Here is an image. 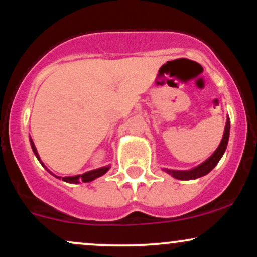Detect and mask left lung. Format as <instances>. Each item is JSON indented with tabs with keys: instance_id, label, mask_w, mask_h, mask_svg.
Returning a JSON list of instances; mask_svg holds the SVG:
<instances>
[{
	"instance_id": "1",
	"label": "left lung",
	"mask_w": 257,
	"mask_h": 257,
	"mask_svg": "<svg viewBox=\"0 0 257 257\" xmlns=\"http://www.w3.org/2000/svg\"><path fill=\"white\" fill-rule=\"evenodd\" d=\"M229 128H231V123H229V118L226 120V126H225V133H223L222 140H221L219 147L216 149L213 155L210 156L205 162H203L202 164H199L198 167L193 168L190 170H173V169H164V172L173 176V178L179 179V180H193L202 178V176L206 175L208 173H210L214 169L215 166L219 163L221 157L223 156V153L226 151L227 144H228V138H229Z\"/></svg>"
}]
</instances>
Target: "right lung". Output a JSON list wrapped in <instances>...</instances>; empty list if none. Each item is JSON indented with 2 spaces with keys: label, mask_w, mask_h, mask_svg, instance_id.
Masks as SVG:
<instances>
[{
  "label": "right lung",
  "mask_w": 257,
  "mask_h": 257,
  "mask_svg": "<svg viewBox=\"0 0 257 257\" xmlns=\"http://www.w3.org/2000/svg\"><path fill=\"white\" fill-rule=\"evenodd\" d=\"M30 144H31L32 151H34L35 156H36L38 161H40V163L42 164V166L44 167V164L42 163V161H41V159H40V156H38L37 150H36V147H35V144H34V141H32L31 138H30ZM44 168H46V167H44ZM46 169H47V168H46ZM108 169H110V166L99 168V169L90 170V172H87V173H84V174H81V175L64 176V178H61V176H57V175H55V174H53L52 172H49L48 169H47V170H48V172L51 173L53 176H55V178L63 179V181H65V182H69V184H78V182H81V181H82V182H90V181H93V180H95L96 178H100V176L104 175L105 173H107Z\"/></svg>",
  "instance_id": "add662e5"
}]
</instances>
